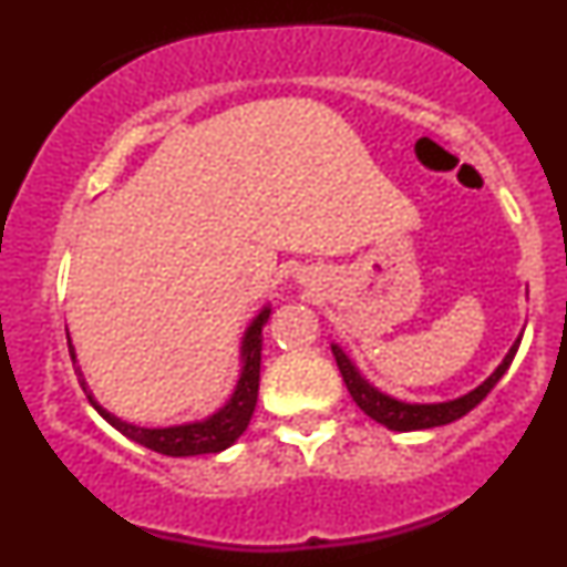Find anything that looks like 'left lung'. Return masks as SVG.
Wrapping results in <instances>:
<instances>
[{
  "label": "left lung",
  "mask_w": 567,
  "mask_h": 567,
  "mask_svg": "<svg viewBox=\"0 0 567 567\" xmlns=\"http://www.w3.org/2000/svg\"><path fill=\"white\" fill-rule=\"evenodd\" d=\"M517 347H519V338L514 341L509 354L504 357V362L496 368V373H493L485 383H480L474 392L458 396V400L453 402H437V405H408V402L392 400V396L381 394L379 389L370 386V383L357 373V368L351 365L349 357L338 347H333V357H336L338 370H341L343 375V383H347L351 400L360 405V410H365V415H370L373 421H379V424H383L386 429H394V432H415V429L445 426L451 424V421H458L461 415L470 413L472 408H477L487 396V392H491V389L501 381V375L509 370L514 354H517Z\"/></svg>",
  "instance_id": "1"
}]
</instances>
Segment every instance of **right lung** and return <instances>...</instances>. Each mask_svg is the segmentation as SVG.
<instances>
[{"label": "right lung", "instance_id": "add662e5", "mask_svg": "<svg viewBox=\"0 0 567 567\" xmlns=\"http://www.w3.org/2000/svg\"><path fill=\"white\" fill-rule=\"evenodd\" d=\"M266 320H269V309H264L261 315L252 320L250 328H247L245 341H243L245 368H243V375H239L237 389H234L231 400L226 402L216 415L202 421V424H186V426H171V429H143V426L127 424V421H120L116 415L109 413V410L97 405L93 396H90V402H93V408L116 429V432H122L127 440L138 442L143 447H148V451H157L162 455H202V453L226 451V447H229L231 442L245 432L252 419V410H256L258 381H261V330ZM69 354L76 370V357H74V349H71V343H69ZM76 373H80V370H76ZM80 383L84 386L82 379Z\"/></svg>", "mask_w": 567, "mask_h": 567}]
</instances>
